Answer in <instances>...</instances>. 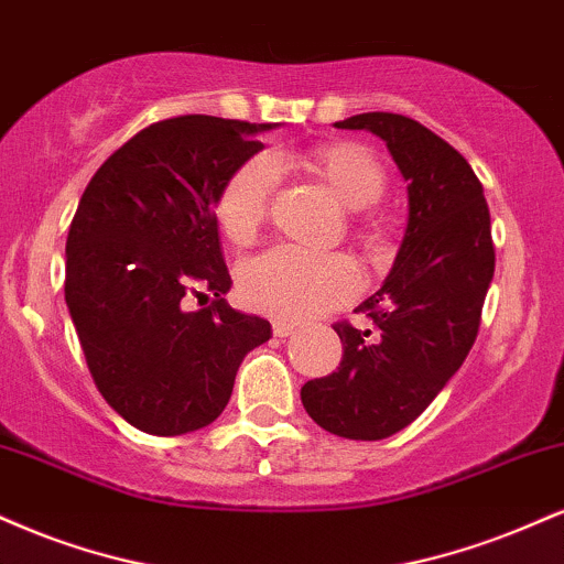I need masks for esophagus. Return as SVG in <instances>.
Instances as JSON below:
<instances>
[{"label":"esophagus","instance_id":"1","mask_svg":"<svg viewBox=\"0 0 564 564\" xmlns=\"http://www.w3.org/2000/svg\"><path fill=\"white\" fill-rule=\"evenodd\" d=\"M294 330H296L294 323H286V321H275V323H273V334H275L278 338H289L291 334H294Z\"/></svg>","mask_w":564,"mask_h":564}]
</instances>
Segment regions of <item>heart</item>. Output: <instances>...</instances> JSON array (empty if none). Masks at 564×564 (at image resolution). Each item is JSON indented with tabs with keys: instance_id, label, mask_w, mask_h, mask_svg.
<instances>
[{
	"instance_id": "heart-1",
	"label": "heart",
	"mask_w": 564,
	"mask_h": 564,
	"mask_svg": "<svg viewBox=\"0 0 564 564\" xmlns=\"http://www.w3.org/2000/svg\"><path fill=\"white\" fill-rule=\"evenodd\" d=\"M300 165L323 181L344 205L368 207L383 196L386 173L368 149L347 144H317L300 154L252 158L223 186L217 199V220L223 234L239 247L257 241L270 215L278 171ZM357 236L372 241V226L357 220ZM239 289L249 307L278 321H307L349 302L359 289V270L347 254H310L278 247L243 264Z\"/></svg>"
}]
</instances>
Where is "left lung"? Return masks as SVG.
Here are the masks:
<instances>
[{"label":"left lung","mask_w":564,"mask_h":564,"mask_svg":"<svg viewBox=\"0 0 564 564\" xmlns=\"http://www.w3.org/2000/svg\"><path fill=\"white\" fill-rule=\"evenodd\" d=\"M336 128L386 141L410 217L389 278L355 310L365 323L334 325L341 365L304 383L302 404L328 433L378 441L423 415L473 349L494 278L491 215L467 160L417 120L362 112Z\"/></svg>","instance_id":"1"}]
</instances>
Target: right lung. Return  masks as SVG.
<instances>
[{"mask_svg":"<svg viewBox=\"0 0 564 564\" xmlns=\"http://www.w3.org/2000/svg\"><path fill=\"white\" fill-rule=\"evenodd\" d=\"M270 123L213 115L160 120L88 181L65 243V302L105 402L152 436L199 431L226 410L268 321L223 300V186L260 152ZM196 295L214 302L188 311Z\"/></svg>","mask_w":564,"mask_h":564,"instance_id":"add662e5","label":"right lung"}]
</instances>
